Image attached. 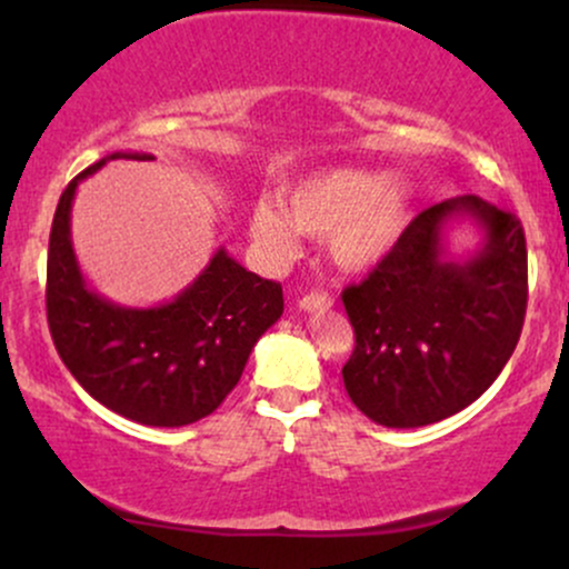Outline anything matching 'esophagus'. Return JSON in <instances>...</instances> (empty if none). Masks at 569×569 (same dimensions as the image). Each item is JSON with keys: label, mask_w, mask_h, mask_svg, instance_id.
Listing matches in <instances>:
<instances>
[{"label": "esophagus", "mask_w": 569, "mask_h": 569, "mask_svg": "<svg viewBox=\"0 0 569 569\" xmlns=\"http://www.w3.org/2000/svg\"><path fill=\"white\" fill-rule=\"evenodd\" d=\"M331 307H335V299H331L326 291L305 293V297L299 299V310L305 312H323V310H331Z\"/></svg>", "instance_id": "1"}]
</instances>
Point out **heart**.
I'll list each match as a JSON object with an SVG mask.
<instances>
[{
    "mask_svg": "<svg viewBox=\"0 0 569 569\" xmlns=\"http://www.w3.org/2000/svg\"><path fill=\"white\" fill-rule=\"evenodd\" d=\"M415 211V187L369 168H323L276 200L253 202L248 234L272 262L299 251V232L326 238L331 262L345 272L382 264L407 232Z\"/></svg>",
    "mask_w": 569,
    "mask_h": 569,
    "instance_id": "1",
    "label": "heart"
}]
</instances>
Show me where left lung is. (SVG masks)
<instances>
[{"mask_svg": "<svg viewBox=\"0 0 569 569\" xmlns=\"http://www.w3.org/2000/svg\"><path fill=\"white\" fill-rule=\"evenodd\" d=\"M471 218L486 240L468 260L448 257L442 230ZM356 350L345 390L385 428H420L452 417L498 380L527 310L521 221L460 194L426 208L396 251L342 291Z\"/></svg>", "mask_w": 569, "mask_h": 569, "instance_id": "1", "label": "left lung"}]
</instances>
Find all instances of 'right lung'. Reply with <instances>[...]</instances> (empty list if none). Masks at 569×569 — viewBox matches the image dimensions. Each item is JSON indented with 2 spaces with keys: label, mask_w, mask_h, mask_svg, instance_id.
Wrapping results in <instances>:
<instances>
[{
  "label": "right lung",
  "mask_w": 569,
  "mask_h": 569,
  "mask_svg": "<svg viewBox=\"0 0 569 569\" xmlns=\"http://www.w3.org/2000/svg\"><path fill=\"white\" fill-rule=\"evenodd\" d=\"M117 158L152 160V154H109L71 179L58 200L44 291L50 337L98 403L141 426L181 428L230 396L253 345L283 316V289L219 248L206 270L166 305L122 307L96 293L71 246V202L82 179Z\"/></svg>",
  "instance_id": "right-lung-1"
}]
</instances>
